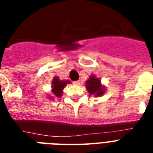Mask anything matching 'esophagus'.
<instances>
[{
    "label": "esophagus",
    "mask_w": 153,
    "mask_h": 153,
    "mask_svg": "<svg viewBox=\"0 0 153 153\" xmlns=\"http://www.w3.org/2000/svg\"><path fill=\"white\" fill-rule=\"evenodd\" d=\"M74 85H80V81H79V80H76V81H74Z\"/></svg>",
    "instance_id": "34e87169"
}]
</instances>
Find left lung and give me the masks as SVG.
<instances>
[{"instance_id":"left-lung-1","label":"left lung","mask_w":153,"mask_h":153,"mask_svg":"<svg viewBox=\"0 0 153 153\" xmlns=\"http://www.w3.org/2000/svg\"><path fill=\"white\" fill-rule=\"evenodd\" d=\"M85 87L88 93L90 95H93L95 97H101L106 92V87L101 84V80L95 75H91L85 81Z\"/></svg>"}]
</instances>
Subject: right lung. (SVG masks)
<instances>
[{
	"label": "right lung",
	"instance_id": "obj_1",
	"mask_svg": "<svg viewBox=\"0 0 153 153\" xmlns=\"http://www.w3.org/2000/svg\"><path fill=\"white\" fill-rule=\"evenodd\" d=\"M68 84H70V81L68 80H60V78L58 76H55L53 77V80H52V89H51V92H52V94L53 96H48L49 97V99L51 100H53V99H56V98L61 97H62V94H63V89L65 87L66 85Z\"/></svg>",
	"mask_w": 153,
	"mask_h": 153
}]
</instances>
